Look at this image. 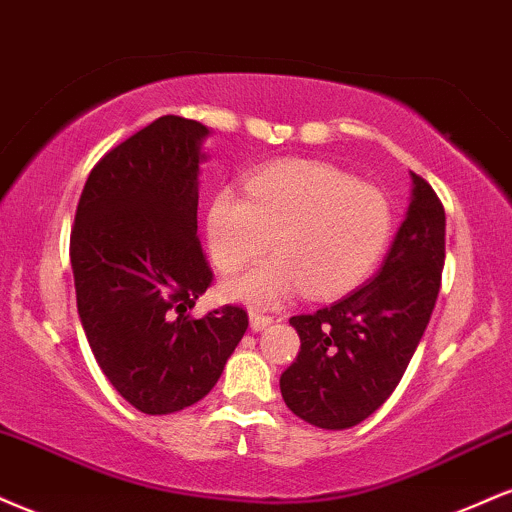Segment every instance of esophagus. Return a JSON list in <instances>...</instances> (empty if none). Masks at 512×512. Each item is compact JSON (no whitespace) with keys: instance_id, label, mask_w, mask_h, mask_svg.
<instances>
[{"instance_id":"1","label":"esophagus","mask_w":512,"mask_h":512,"mask_svg":"<svg viewBox=\"0 0 512 512\" xmlns=\"http://www.w3.org/2000/svg\"><path fill=\"white\" fill-rule=\"evenodd\" d=\"M270 323H273V318H270V316L258 314V311H251V314H249V326H251V330H254V333H261V330H266Z\"/></svg>"}]
</instances>
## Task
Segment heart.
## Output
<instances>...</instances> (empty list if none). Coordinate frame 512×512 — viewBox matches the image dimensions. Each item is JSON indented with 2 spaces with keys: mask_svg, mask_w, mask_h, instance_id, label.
Wrapping results in <instances>:
<instances>
[{
  "mask_svg": "<svg viewBox=\"0 0 512 512\" xmlns=\"http://www.w3.org/2000/svg\"><path fill=\"white\" fill-rule=\"evenodd\" d=\"M393 232L388 198L352 174L316 160H282L237 189L215 191L206 208V242L220 273H237L270 249L278 256L222 282V297L275 304L304 287L328 299L374 273Z\"/></svg>",
  "mask_w": 512,
  "mask_h": 512,
  "instance_id": "1",
  "label": "heart"
}]
</instances>
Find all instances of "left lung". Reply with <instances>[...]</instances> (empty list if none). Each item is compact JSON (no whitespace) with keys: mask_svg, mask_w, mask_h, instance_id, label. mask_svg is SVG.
<instances>
[{"mask_svg":"<svg viewBox=\"0 0 512 512\" xmlns=\"http://www.w3.org/2000/svg\"><path fill=\"white\" fill-rule=\"evenodd\" d=\"M383 266L366 285L292 316L302 347L280 376L285 405L318 429H350L390 398L436 306L446 261V210L422 177Z\"/></svg>","mask_w":512,"mask_h":512,"instance_id":"1","label":"left lung"}]
</instances>
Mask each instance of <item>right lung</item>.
Instances as JSON below:
<instances>
[{
  "mask_svg": "<svg viewBox=\"0 0 512 512\" xmlns=\"http://www.w3.org/2000/svg\"><path fill=\"white\" fill-rule=\"evenodd\" d=\"M208 126L155 119L102 158L71 230L76 306L95 362L143 414H172L213 390L249 318H194L210 273L198 242V174Z\"/></svg>",
  "mask_w": 512,
  "mask_h": 512,
  "instance_id": "right-lung-1",
  "label": "right lung"
}]
</instances>
